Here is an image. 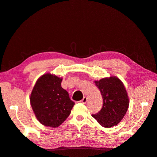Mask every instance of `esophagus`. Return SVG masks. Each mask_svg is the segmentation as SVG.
<instances>
[{"label":"esophagus","mask_w":157,"mask_h":157,"mask_svg":"<svg viewBox=\"0 0 157 157\" xmlns=\"http://www.w3.org/2000/svg\"><path fill=\"white\" fill-rule=\"evenodd\" d=\"M86 101H87V98L86 97H84L82 100L80 101V102L82 103H86Z\"/></svg>","instance_id":"obj_1"}]
</instances>
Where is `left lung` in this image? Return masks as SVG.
I'll use <instances>...</instances> for the list:
<instances>
[{
	"label": "left lung",
	"instance_id": "8db88e82",
	"mask_svg": "<svg viewBox=\"0 0 157 157\" xmlns=\"http://www.w3.org/2000/svg\"><path fill=\"white\" fill-rule=\"evenodd\" d=\"M103 98V106L98 113L92 115L98 123L105 128L117 125L122 119L129 105L124 84L115 77L95 81Z\"/></svg>",
	"mask_w": 157,
	"mask_h": 157
}]
</instances>
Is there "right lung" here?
<instances>
[{
  "instance_id": "right-lung-1",
  "label": "right lung",
  "mask_w": 157,
  "mask_h": 157,
  "mask_svg": "<svg viewBox=\"0 0 157 157\" xmlns=\"http://www.w3.org/2000/svg\"><path fill=\"white\" fill-rule=\"evenodd\" d=\"M62 78L50 73L44 74L36 81L30 97L35 116L42 124L58 127L71 113L75 102L61 86Z\"/></svg>"
}]
</instances>
